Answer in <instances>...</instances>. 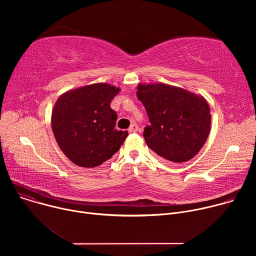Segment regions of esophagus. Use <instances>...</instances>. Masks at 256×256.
<instances>
[{
	"instance_id": "34e87169",
	"label": "esophagus",
	"mask_w": 256,
	"mask_h": 256,
	"mask_svg": "<svg viewBox=\"0 0 256 256\" xmlns=\"http://www.w3.org/2000/svg\"><path fill=\"white\" fill-rule=\"evenodd\" d=\"M138 126L136 124H130V126L128 128V132H138Z\"/></svg>"
}]
</instances>
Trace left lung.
Instances as JSON below:
<instances>
[{"label": "left lung", "mask_w": 256, "mask_h": 256, "mask_svg": "<svg viewBox=\"0 0 256 256\" xmlns=\"http://www.w3.org/2000/svg\"><path fill=\"white\" fill-rule=\"evenodd\" d=\"M136 95L149 116L142 134L151 150L172 163L186 162L200 151L210 130L204 97L161 83L138 85Z\"/></svg>", "instance_id": "left-lung-1"}]
</instances>
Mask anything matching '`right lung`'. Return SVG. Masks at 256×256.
I'll return each mask as SVG.
<instances>
[{
	"instance_id": "obj_1",
	"label": "right lung",
	"mask_w": 256,
	"mask_h": 256,
	"mask_svg": "<svg viewBox=\"0 0 256 256\" xmlns=\"http://www.w3.org/2000/svg\"><path fill=\"white\" fill-rule=\"evenodd\" d=\"M118 91L98 83L68 91L58 99L52 128L58 147L72 163L94 168L120 150L128 134L114 128L118 114L110 103Z\"/></svg>"
}]
</instances>
